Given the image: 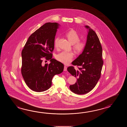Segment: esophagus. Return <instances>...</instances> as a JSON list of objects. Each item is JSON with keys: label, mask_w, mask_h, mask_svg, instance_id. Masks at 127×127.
I'll return each instance as SVG.
<instances>
[{"label": "esophagus", "mask_w": 127, "mask_h": 127, "mask_svg": "<svg viewBox=\"0 0 127 127\" xmlns=\"http://www.w3.org/2000/svg\"><path fill=\"white\" fill-rule=\"evenodd\" d=\"M64 71H66L67 70V67L66 66H64Z\"/></svg>", "instance_id": "esophagus-1"}]
</instances>
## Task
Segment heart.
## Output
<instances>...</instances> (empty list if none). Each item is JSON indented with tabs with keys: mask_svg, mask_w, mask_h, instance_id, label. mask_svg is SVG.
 I'll return each instance as SVG.
<instances>
[{
	"mask_svg": "<svg viewBox=\"0 0 127 127\" xmlns=\"http://www.w3.org/2000/svg\"><path fill=\"white\" fill-rule=\"evenodd\" d=\"M66 36L70 43H72L73 47L77 52L82 51L85 47V43L84 41L79 40V36L75 30H71L66 33ZM59 38H55L54 40V46L58 47ZM74 54L72 52H62L58 54L56 59L60 62L65 64H69L72 60Z\"/></svg>",
	"mask_w": 127,
	"mask_h": 127,
	"instance_id": "heart-1",
	"label": "heart"
}]
</instances>
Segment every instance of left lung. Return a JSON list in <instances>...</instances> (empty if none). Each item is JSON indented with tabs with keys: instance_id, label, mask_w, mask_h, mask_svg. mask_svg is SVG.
Segmentation results:
<instances>
[{
	"instance_id": "1",
	"label": "left lung",
	"mask_w": 127,
	"mask_h": 127,
	"mask_svg": "<svg viewBox=\"0 0 127 127\" xmlns=\"http://www.w3.org/2000/svg\"><path fill=\"white\" fill-rule=\"evenodd\" d=\"M85 48L81 54L73 62L72 64L79 66L75 70L73 66L67 70L77 78L75 84L69 86L71 91L77 95H84L91 91L99 79L103 65L102 48L100 41L95 31L89 26Z\"/></svg>"
}]
</instances>
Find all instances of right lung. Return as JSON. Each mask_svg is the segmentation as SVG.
<instances>
[{"label":"right lung","instance_id":"obj_1","mask_svg":"<svg viewBox=\"0 0 127 127\" xmlns=\"http://www.w3.org/2000/svg\"><path fill=\"white\" fill-rule=\"evenodd\" d=\"M60 25L47 23L33 32L22 50L21 73L24 81L30 89L37 92L49 89L53 77L62 73L64 65L52 59L54 40ZM51 63L44 65L43 59Z\"/></svg>","mask_w":127,"mask_h":127}]
</instances>
